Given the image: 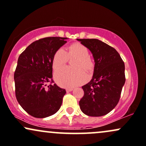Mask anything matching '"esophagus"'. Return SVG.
I'll use <instances>...</instances> for the list:
<instances>
[{
    "mask_svg": "<svg viewBox=\"0 0 146 146\" xmlns=\"http://www.w3.org/2000/svg\"><path fill=\"white\" fill-rule=\"evenodd\" d=\"M72 90H73V88H67V89H66L67 92H71Z\"/></svg>",
    "mask_w": 146,
    "mask_h": 146,
    "instance_id": "obj_1",
    "label": "esophagus"
}]
</instances>
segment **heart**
Returning a JSON list of instances; mask_svg holds the SVG:
<instances>
[{"label": "heart", "mask_w": 146, "mask_h": 146, "mask_svg": "<svg viewBox=\"0 0 146 146\" xmlns=\"http://www.w3.org/2000/svg\"><path fill=\"white\" fill-rule=\"evenodd\" d=\"M88 49L81 43H73L65 49H58L55 52L52 58V68L57 71L63 68L68 62V58H76L73 61L74 69L65 68L55 74V81L60 86L70 88L78 86L86 79L84 71L89 72L92 70L93 62L89 56Z\"/></svg>", "instance_id": "b5f03b06"}]
</instances>
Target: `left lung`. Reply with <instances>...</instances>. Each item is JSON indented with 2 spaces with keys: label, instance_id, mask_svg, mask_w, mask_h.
<instances>
[{
  "label": "left lung",
  "instance_id": "8db88e82",
  "mask_svg": "<svg viewBox=\"0 0 146 146\" xmlns=\"http://www.w3.org/2000/svg\"><path fill=\"white\" fill-rule=\"evenodd\" d=\"M92 54L94 74L82 87L84 96L79 106L85 114L101 117L116 107L125 82V65L117 50L99 39H77Z\"/></svg>",
  "mask_w": 146,
  "mask_h": 146
}]
</instances>
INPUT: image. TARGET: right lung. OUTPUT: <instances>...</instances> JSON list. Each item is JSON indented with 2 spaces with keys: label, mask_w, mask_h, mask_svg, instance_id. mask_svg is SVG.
<instances>
[{
  "label": "right lung",
  "mask_w": 146,
  "mask_h": 146,
  "mask_svg": "<svg viewBox=\"0 0 146 146\" xmlns=\"http://www.w3.org/2000/svg\"><path fill=\"white\" fill-rule=\"evenodd\" d=\"M68 38L47 37L36 40L19 56L15 72L16 97L20 106L36 118L55 114L66 93L53 83L52 58Z\"/></svg>",
  "instance_id": "right-lung-1"
}]
</instances>
